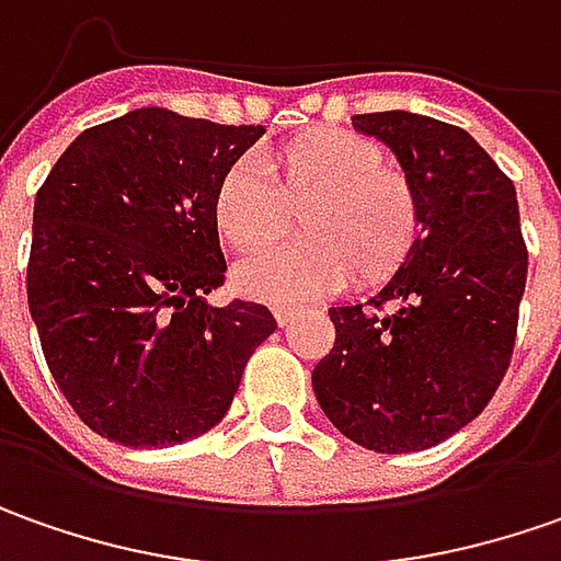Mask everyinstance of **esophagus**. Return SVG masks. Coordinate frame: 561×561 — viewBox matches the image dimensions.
<instances>
[{
    "mask_svg": "<svg viewBox=\"0 0 561 561\" xmlns=\"http://www.w3.org/2000/svg\"><path fill=\"white\" fill-rule=\"evenodd\" d=\"M273 313H276V322H279L282 329H285V325H291V322L300 317L298 307H276Z\"/></svg>",
    "mask_w": 561,
    "mask_h": 561,
    "instance_id": "1",
    "label": "esophagus"
}]
</instances>
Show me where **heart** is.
Wrapping results in <instances>:
<instances>
[{
    "instance_id": "b5f03b06",
    "label": "heart",
    "mask_w": 561,
    "mask_h": 561,
    "mask_svg": "<svg viewBox=\"0 0 561 561\" xmlns=\"http://www.w3.org/2000/svg\"><path fill=\"white\" fill-rule=\"evenodd\" d=\"M300 214L304 242L248 257L236 288L270 304H300L335 291L357 273L363 285L394 276L422 236V204L407 173L385 164V148L351 129H310L263 154L236 161L214 188L210 217L226 244L261 251Z\"/></svg>"
}]
</instances>
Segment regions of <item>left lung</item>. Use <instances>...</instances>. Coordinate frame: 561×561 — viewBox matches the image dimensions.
Listing matches in <instances>:
<instances>
[{"label": "left lung", "instance_id": "left-lung-1", "mask_svg": "<svg viewBox=\"0 0 561 561\" xmlns=\"http://www.w3.org/2000/svg\"><path fill=\"white\" fill-rule=\"evenodd\" d=\"M422 204L413 257L363 304L329 307L335 347L313 369L322 413L376 454L428 450L491 403L510 369L528 279L515 185L466 129L413 111L357 114Z\"/></svg>", "mask_w": 561, "mask_h": 561}]
</instances>
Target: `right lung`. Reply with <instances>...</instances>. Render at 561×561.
Wrapping results in <instances>:
<instances>
[{
    "instance_id": "obj_1",
    "label": "right lung",
    "mask_w": 561,
    "mask_h": 561,
    "mask_svg": "<svg viewBox=\"0 0 561 561\" xmlns=\"http://www.w3.org/2000/svg\"><path fill=\"white\" fill-rule=\"evenodd\" d=\"M263 133L136 107L83 129L36 192L30 317L95 435L173 447L210 432L276 332L263 304H207L226 273L214 188Z\"/></svg>"
}]
</instances>
